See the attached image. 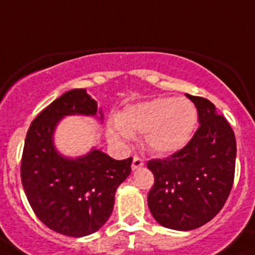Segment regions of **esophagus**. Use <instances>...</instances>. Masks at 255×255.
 Wrapping results in <instances>:
<instances>
[{"mask_svg": "<svg viewBox=\"0 0 255 255\" xmlns=\"http://www.w3.org/2000/svg\"><path fill=\"white\" fill-rule=\"evenodd\" d=\"M144 165V161L140 159L139 156H133V160H132V169H139Z\"/></svg>", "mask_w": 255, "mask_h": 255, "instance_id": "34e87169", "label": "esophagus"}]
</instances>
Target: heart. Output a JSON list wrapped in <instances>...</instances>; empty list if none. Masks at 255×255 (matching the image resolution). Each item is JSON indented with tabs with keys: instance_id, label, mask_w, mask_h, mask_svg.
<instances>
[{
	"instance_id": "heart-1",
	"label": "heart",
	"mask_w": 255,
	"mask_h": 255,
	"mask_svg": "<svg viewBox=\"0 0 255 255\" xmlns=\"http://www.w3.org/2000/svg\"><path fill=\"white\" fill-rule=\"evenodd\" d=\"M197 110L186 98H155L128 106L118 116V127L108 129L112 141L144 135L148 151L168 155L189 143L197 126Z\"/></svg>"
}]
</instances>
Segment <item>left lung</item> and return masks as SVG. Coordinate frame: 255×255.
I'll return each instance as SVG.
<instances>
[{"label":"left lung","mask_w":255,"mask_h":255,"mask_svg":"<svg viewBox=\"0 0 255 255\" xmlns=\"http://www.w3.org/2000/svg\"><path fill=\"white\" fill-rule=\"evenodd\" d=\"M186 96L197 108L200 127L180 151L147 163L155 176L149 210L160 225L174 230L197 229L217 216L233 186L237 155L233 129L214 104Z\"/></svg>","instance_id":"left-lung-1"}]
</instances>
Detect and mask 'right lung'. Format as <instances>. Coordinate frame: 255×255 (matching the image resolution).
Masks as SVG:
<instances>
[{
	"instance_id": "right-lung-1",
	"label": "right lung",
	"mask_w": 255,
	"mask_h": 255,
	"mask_svg": "<svg viewBox=\"0 0 255 255\" xmlns=\"http://www.w3.org/2000/svg\"><path fill=\"white\" fill-rule=\"evenodd\" d=\"M98 103L85 88L65 92L31 122L23 145L21 180L34 213L47 228L69 237L98 232L114 209L118 186L131 173L132 157L115 160L92 148L70 159L54 145L65 116H96Z\"/></svg>"
}]
</instances>
